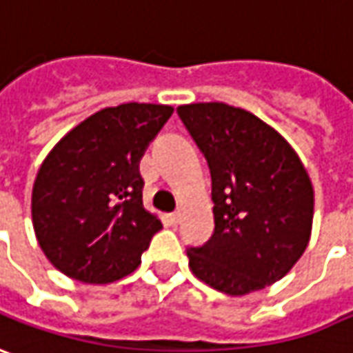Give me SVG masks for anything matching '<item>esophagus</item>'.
Listing matches in <instances>:
<instances>
[{"instance_id":"esophagus-1","label":"esophagus","mask_w":353,"mask_h":353,"mask_svg":"<svg viewBox=\"0 0 353 353\" xmlns=\"http://www.w3.org/2000/svg\"><path fill=\"white\" fill-rule=\"evenodd\" d=\"M169 219H171V223H174V225H176V223H181L182 214H181V212H174V214L169 215Z\"/></svg>"}]
</instances>
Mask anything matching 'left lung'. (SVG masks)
Here are the masks:
<instances>
[{
    "label": "left lung",
    "mask_w": 353,
    "mask_h": 353,
    "mask_svg": "<svg viewBox=\"0 0 353 353\" xmlns=\"http://www.w3.org/2000/svg\"><path fill=\"white\" fill-rule=\"evenodd\" d=\"M212 176L214 233L190 247L192 274L227 295L281 280L301 259L313 229L311 179L293 148L248 110L225 103L176 108Z\"/></svg>",
    "instance_id": "obj_1"
}]
</instances>
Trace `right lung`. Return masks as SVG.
Segmentation results:
<instances>
[{"mask_svg": "<svg viewBox=\"0 0 353 353\" xmlns=\"http://www.w3.org/2000/svg\"><path fill=\"white\" fill-rule=\"evenodd\" d=\"M172 110L149 103L103 108L42 161L32 186V227L46 259L68 278H124L163 229L141 202L139 159Z\"/></svg>", "mask_w": 353, "mask_h": 353, "instance_id": "right-lung-1", "label": "right lung"}]
</instances>
